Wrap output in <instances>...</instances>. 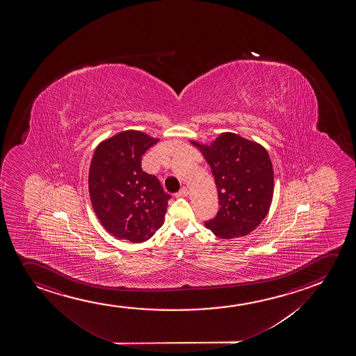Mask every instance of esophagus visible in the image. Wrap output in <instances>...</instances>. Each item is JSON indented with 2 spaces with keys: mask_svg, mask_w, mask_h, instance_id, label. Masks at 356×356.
<instances>
[{
  "mask_svg": "<svg viewBox=\"0 0 356 356\" xmlns=\"http://www.w3.org/2000/svg\"><path fill=\"white\" fill-rule=\"evenodd\" d=\"M186 195H188V189H186L185 186H183V188H181V189H180L178 193H176L175 196H176V197H185Z\"/></svg>",
  "mask_w": 356,
  "mask_h": 356,
  "instance_id": "34e87169",
  "label": "esophagus"
}]
</instances>
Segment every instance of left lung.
Returning <instances> with one entry per match:
<instances>
[{
  "mask_svg": "<svg viewBox=\"0 0 356 356\" xmlns=\"http://www.w3.org/2000/svg\"><path fill=\"white\" fill-rule=\"evenodd\" d=\"M209 162L218 190L219 211L204 222L220 238L253 232L270 209L274 171L264 147L235 133H222L211 145L191 142Z\"/></svg>",
  "mask_w": 356,
  "mask_h": 356,
  "instance_id": "8db88e82",
  "label": "left lung"
}]
</instances>
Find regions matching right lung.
Segmentation results:
<instances>
[{
    "instance_id": "add662e5",
    "label": "right lung",
    "mask_w": 356,
    "mask_h": 356,
    "mask_svg": "<svg viewBox=\"0 0 356 356\" xmlns=\"http://www.w3.org/2000/svg\"><path fill=\"white\" fill-rule=\"evenodd\" d=\"M159 139L124 131L95 149L88 175L90 202L105 230L139 243L161 228L171 195L142 170V156Z\"/></svg>"
}]
</instances>
